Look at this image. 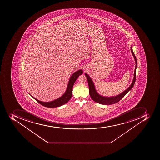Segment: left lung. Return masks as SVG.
I'll use <instances>...</instances> for the list:
<instances>
[{
    "label": "left lung",
    "mask_w": 160,
    "mask_h": 160,
    "mask_svg": "<svg viewBox=\"0 0 160 160\" xmlns=\"http://www.w3.org/2000/svg\"><path fill=\"white\" fill-rule=\"evenodd\" d=\"M131 52H132V55H133V57H134L136 63L133 81H132V83L131 84V86L128 87V88L126 89V91H124L122 93H121L119 95H118V96H116V97H110H110L107 98V97H102V96H100L96 92L93 82L92 81L91 78L89 77L87 73H85V75L87 77V79H88V82L89 94H90L91 98L94 102H97L98 103H100V104H106V105H109V104L110 105V104L117 103L118 102H119L121 99H122L123 97H125V95L132 88V87H133L134 84H135V82H136V68H137V62L136 56H135V54H134V53H133V51H132V47H131Z\"/></svg>",
    "instance_id": "left-lung-1"
}]
</instances>
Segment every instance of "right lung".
<instances>
[{
	"label": "right lung",
	"mask_w": 160,
	"mask_h": 160,
	"mask_svg": "<svg viewBox=\"0 0 160 160\" xmlns=\"http://www.w3.org/2000/svg\"><path fill=\"white\" fill-rule=\"evenodd\" d=\"M82 73H83V72L82 70H78L73 73L69 79L68 86L67 87L66 92L64 93V94H63V96H62L59 98H58L54 101L50 102H43L38 100L37 98H34V97H32V98L38 103L45 107L56 108L62 106L65 103H67L69 101V99H71L72 98V88H73V84L78 78Z\"/></svg>",
	"instance_id": "right-lung-1"
}]
</instances>
